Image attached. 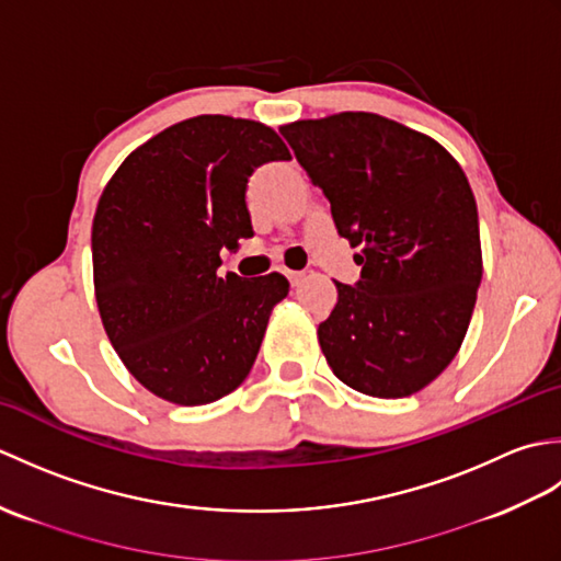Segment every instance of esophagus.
Returning <instances> with one entry per match:
<instances>
[{
    "label": "esophagus",
    "mask_w": 561,
    "mask_h": 561,
    "mask_svg": "<svg viewBox=\"0 0 561 561\" xmlns=\"http://www.w3.org/2000/svg\"><path fill=\"white\" fill-rule=\"evenodd\" d=\"M306 274L304 272H287V279L291 282V287H299V284L304 282Z\"/></svg>",
    "instance_id": "1"
}]
</instances>
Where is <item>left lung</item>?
Segmentation results:
<instances>
[{
  "instance_id": "obj_1",
  "label": "left lung",
  "mask_w": 561,
  "mask_h": 561,
  "mask_svg": "<svg viewBox=\"0 0 561 561\" xmlns=\"http://www.w3.org/2000/svg\"><path fill=\"white\" fill-rule=\"evenodd\" d=\"M296 161L330 199L362 279L335 282L318 325L342 383L408 398L444 371L468 332L482 282L478 205L460 163L416 129L376 113L282 125Z\"/></svg>"
}]
</instances>
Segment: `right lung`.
I'll return each instance as SVG.
<instances>
[{"label":"right lung","instance_id":"1","mask_svg":"<svg viewBox=\"0 0 561 561\" xmlns=\"http://www.w3.org/2000/svg\"><path fill=\"white\" fill-rule=\"evenodd\" d=\"M289 159L267 125L197 115L137 147L105 185L91 229L99 313L127 371L157 398L207 404L253 368L289 282L217 270L224 248L253 236L248 178Z\"/></svg>","mask_w":561,"mask_h":561}]
</instances>
